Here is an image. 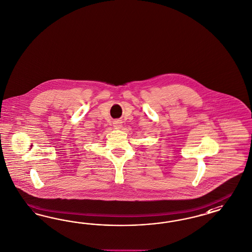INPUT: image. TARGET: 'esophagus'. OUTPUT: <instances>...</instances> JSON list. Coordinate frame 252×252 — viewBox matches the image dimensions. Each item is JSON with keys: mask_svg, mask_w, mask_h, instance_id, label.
Here are the masks:
<instances>
[{"mask_svg": "<svg viewBox=\"0 0 252 252\" xmlns=\"http://www.w3.org/2000/svg\"><path fill=\"white\" fill-rule=\"evenodd\" d=\"M114 128L116 129V130H120V129H122V121H120V120H116V121H114Z\"/></svg>", "mask_w": 252, "mask_h": 252, "instance_id": "esophagus-1", "label": "esophagus"}]
</instances>
